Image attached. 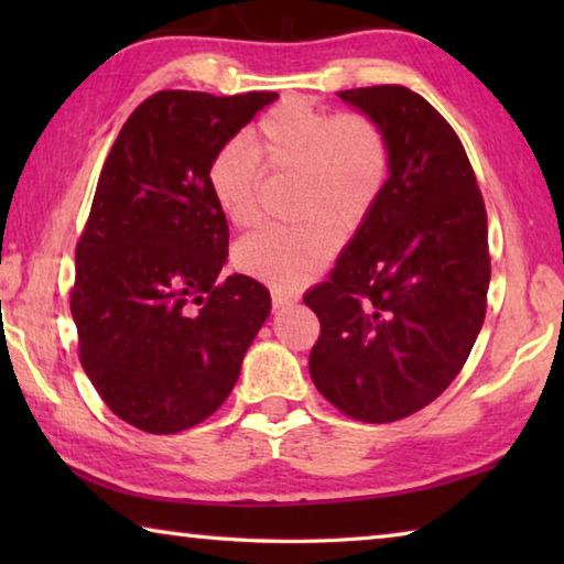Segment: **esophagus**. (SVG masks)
Segmentation results:
<instances>
[{
  "mask_svg": "<svg viewBox=\"0 0 564 564\" xmlns=\"http://www.w3.org/2000/svg\"><path fill=\"white\" fill-rule=\"evenodd\" d=\"M271 301H273V308H289V305L299 301V295L275 289V291H271Z\"/></svg>",
  "mask_w": 564,
  "mask_h": 564,
  "instance_id": "1",
  "label": "esophagus"
}]
</instances>
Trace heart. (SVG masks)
I'll list each match as a JSON object with an SVG mask.
<instances>
[{
  "label": "heart",
  "instance_id": "obj_1",
  "mask_svg": "<svg viewBox=\"0 0 564 564\" xmlns=\"http://www.w3.org/2000/svg\"><path fill=\"white\" fill-rule=\"evenodd\" d=\"M265 169L295 174V208L301 224L265 226L238 243L243 271L285 285L313 279L343 234L368 224L383 202L393 154L386 129L362 111H333L303 99L281 101L231 139L208 164V188L228 224L248 228L261 218Z\"/></svg>",
  "mask_w": 564,
  "mask_h": 564
}]
</instances>
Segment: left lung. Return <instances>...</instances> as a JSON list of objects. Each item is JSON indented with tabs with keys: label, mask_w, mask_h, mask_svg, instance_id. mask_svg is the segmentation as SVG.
Segmentation results:
<instances>
[{
	"label": "left lung",
	"mask_w": 564,
	"mask_h": 564,
	"mask_svg": "<svg viewBox=\"0 0 564 564\" xmlns=\"http://www.w3.org/2000/svg\"><path fill=\"white\" fill-rule=\"evenodd\" d=\"M386 129L383 202L303 295L321 321L311 378L340 413L393 423L460 373L488 311V214L465 149L433 104L398 84L338 91Z\"/></svg>",
	"instance_id": "8db88e82"
}]
</instances>
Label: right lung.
I'll list each match as a JSON object with an SVG mask.
<instances>
[{"instance_id":"1","label":"right lung","mask_w":564,"mask_h":564,"mask_svg":"<svg viewBox=\"0 0 564 564\" xmlns=\"http://www.w3.org/2000/svg\"><path fill=\"white\" fill-rule=\"evenodd\" d=\"M273 99L156 91L104 161L69 305L91 386L144 433H181L214 415L271 313L263 283L221 279L228 224L208 164Z\"/></svg>"}]
</instances>
